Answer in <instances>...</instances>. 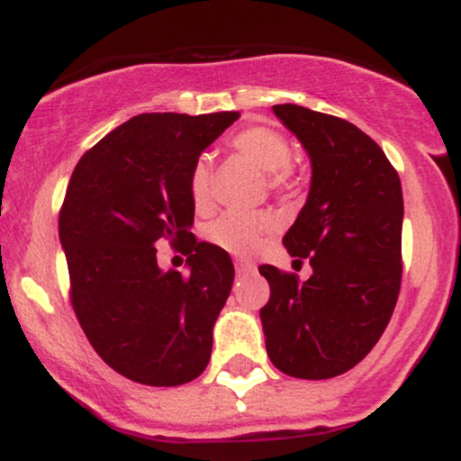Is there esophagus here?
<instances>
[{
    "instance_id": "esophagus-1",
    "label": "esophagus",
    "mask_w": 461,
    "mask_h": 461,
    "mask_svg": "<svg viewBox=\"0 0 461 461\" xmlns=\"http://www.w3.org/2000/svg\"><path fill=\"white\" fill-rule=\"evenodd\" d=\"M236 273L238 275H247V273H253V268H256V264L251 260H247V258H236Z\"/></svg>"
}]
</instances>
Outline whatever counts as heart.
Wrapping results in <instances>:
<instances>
[{"label":"heart","mask_w":461,"mask_h":461,"mask_svg":"<svg viewBox=\"0 0 461 461\" xmlns=\"http://www.w3.org/2000/svg\"><path fill=\"white\" fill-rule=\"evenodd\" d=\"M231 147L267 173L268 188L275 193H293L301 177L297 168L290 164V142L282 131L268 125H251L240 130L231 139ZM210 184H212V160L210 156H197L190 164L186 190L197 210L210 203ZM275 230V219L268 212H242L227 210L208 225L205 234L210 242L230 253H249L256 249L264 234Z\"/></svg>","instance_id":"heart-1"}]
</instances>
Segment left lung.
Wrapping results in <instances>:
<instances>
[{
    "label": "left lung",
    "mask_w": 461,
    "mask_h": 461,
    "mask_svg": "<svg viewBox=\"0 0 461 461\" xmlns=\"http://www.w3.org/2000/svg\"><path fill=\"white\" fill-rule=\"evenodd\" d=\"M312 160L308 201L284 247L312 275L262 264L271 299L260 310L267 353L282 373L330 379L377 345L401 290L403 193L396 168L368 134L303 105H273Z\"/></svg>",
    "instance_id": "obj_1"
}]
</instances>
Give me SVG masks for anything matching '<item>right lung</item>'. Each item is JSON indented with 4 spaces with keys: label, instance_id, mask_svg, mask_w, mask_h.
<instances>
[{
    "label": "right lung",
    "instance_id": "obj_1",
    "mask_svg": "<svg viewBox=\"0 0 461 461\" xmlns=\"http://www.w3.org/2000/svg\"><path fill=\"white\" fill-rule=\"evenodd\" d=\"M238 116H131L84 153L68 179L58 231L73 312L97 356L136 384H188L210 362L234 264L190 231L186 177ZM162 241L189 256L188 276L157 267Z\"/></svg>",
    "mask_w": 461,
    "mask_h": 461
}]
</instances>
